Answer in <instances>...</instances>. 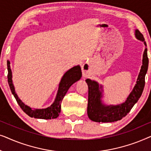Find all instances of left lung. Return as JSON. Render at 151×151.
<instances>
[{
  "mask_svg": "<svg viewBox=\"0 0 151 151\" xmlns=\"http://www.w3.org/2000/svg\"><path fill=\"white\" fill-rule=\"evenodd\" d=\"M135 36L137 39L143 41L146 46L144 36L138 29L135 30ZM148 67L147 48L143 54L142 66L138 76L135 87L130 93L126 102L117 106H104L101 103L102 93L100 91L98 84L89 79L86 80L88 84V106L87 114L91 120L96 122H113L120 120L130 112L131 109L141 97L145 86V76ZM102 88V86H100Z\"/></svg>",
  "mask_w": 151,
  "mask_h": 151,
  "instance_id": "obj_1",
  "label": "left lung"
}]
</instances>
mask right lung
Returning a JSON list of instances; mask_svg holds the SVG:
<instances>
[{
    "instance_id": "1",
    "label": "right lung",
    "mask_w": 151,
    "mask_h": 151,
    "mask_svg": "<svg viewBox=\"0 0 151 151\" xmlns=\"http://www.w3.org/2000/svg\"><path fill=\"white\" fill-rule=\"evenodd\" d=\"M7 78L8 83L11 89L12 94L14 95L16 102L22 109L26 114H27L31 117H34V118L38 119H55L59 116L60 113L61 111V103L63 101L64 97L67 93L68 89L70 86L78 80L80 79L82 77L81 69L80 66H76L69 71L66 72L59 84L58 91L56 98L51 106L45 109H32L24 104L21 100L18 98L17 95L15 92L13 83H12V71L10 69V63L7 61Z\"/></svg>"
}]
</instances>
